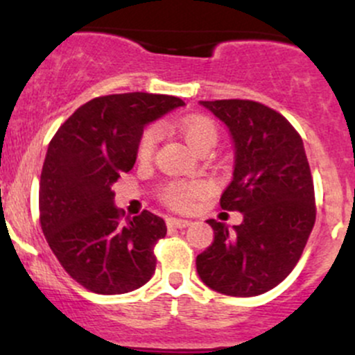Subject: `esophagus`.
Wrapping results in <instances>:
<instances>
[{
	"instance_id": "obj_1",
	"label": "esophagus",
	"mask_w": 355,
	"mask_h": 355,
	"mask_svg": "<svg viewBox=\"0 0 355 355\" xmlns=\"http://www.w3.org/2000/svg\"><path fill=\"white\" fill-rule=\"evenodd\" d=\"M190 220H183V218H168L166 220V225L168 227H175V229H185V227L190 225Z\"/></svg>"
}]
</instances>
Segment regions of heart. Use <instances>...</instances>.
<instances>
[{"mask_svg":"<svg viewBox=\"0 0 355 355\" xmlns=\"http://www.w3.org/2000/svg\"><path fill=\"white\" fill-rule=\"evenodd\" d=\"M172 126L178 130L183 140L195 152L205 145L214 146L215 141H217V128H215L214 121L205 116L178 118V120L173 121ZM158 138H160V133H158L157 128L146 130L144 135H141L140 145H138V160H152ZM207 190H209V185L202 180L170 183L164 190V200L177 210H190L195 205V202L207 193Z\"/></svg>","mask_w":355,"mask_h":355,"instance_id":"heart-1","label":"heart"}]
</instances>
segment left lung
Returning <instances> with one entry per match:
<instances>
[{
    "instance_id": "8db88e82",
    "label": "left lung",
    "mask_w": 355,
    "mask_h": 355,
    "mask_svg": "<svg viewBox=\"0 0 355 355\" xmlns=\"http://www.w3.org/2000/svg\"><path fill=\"white\" fill-rule=\"evenodd\" d=\"M229 128L234 177L220 197L243 215L229 229L210 218L211 245L197 255L202 282L220 294L254 297L294 270L315 223L313 182L302 138L275 110L252 100L200 101Z\"/></svg>"
}]
</instances>
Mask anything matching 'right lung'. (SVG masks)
<instances>
[{
  "mask_svg": "<svg viewBox=\"0 0 355 355\" xmlns=\"http://www.w3.org/2000/svg\"><path fill=\"white\" fill-rule=\"evenodd\" d=\"M183 105L144 92L98 96L81 105L48 145L40 223L61 267L95 294H126L155 274L164 218L148 210L125 217L112 187L135 165L145 126Z\"/></svg>",
  "mask_w": 355,
  "mask_h": 355,
  "instance_id": "obj_1",
  "label": "right lung"
}]
</instances>
